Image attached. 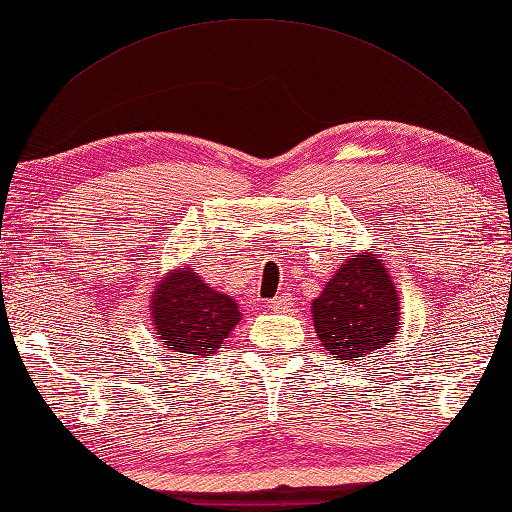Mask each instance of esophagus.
I'll list each match as a JSON object with an SVG mask.
<instances>
[{"label":"esophagus","instance_id":"1","mask_svg":"<svg viewBox=\"0 0 512 512\" xmlns=\"http://www.w3.org/2000/svg\"><path fill=\"white\" fill-rule=\"evenodd\" d=\"M293 300H295V297L288 291H284V293L277 295L271 304H273V309H286V306L293 304Z\"/></svg>","mask_w":512,"mask_h":512}]
</instances>
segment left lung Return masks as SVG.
Wrapping results in <instances>:
<instances>
[{
	"instance_id": "8db88e82",
	"label": "left lung",
	"mask_w": 512,
	"mask_h": 512,
	"mask_svg": "<svg viewBox=\"0 0 512 512\" xmlns=\"http://www.w3.org/2000/svg\"><path fill=\"white\" fill-rule=\"evenodd\" d=\"M311 311L322 347L338 360H360L394 342L401 304L383 262L353 255L315 297Z\"/></svg>"
}]
</instances>
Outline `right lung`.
Here are the masks:
<instances>
[{
    "label": "right lung",
    "instance_id": "right-lung-1",
    "mask_svg": "<svg viewBox=\"0 0 512 512\" xmlns=\"http://www.w3.org/2000/svg\"><path fill=\"white\" fill-rule=\"evenodd\" d=\"M152 318L156 336L170 349L210 356L224 347L241 313L232 297L212 291L197 273L181 268L154 291Z\"/></svg>",
    "mask_w": 512,
    "mask_h": 512
}]
</instances>
